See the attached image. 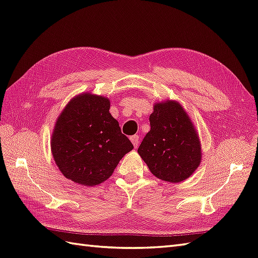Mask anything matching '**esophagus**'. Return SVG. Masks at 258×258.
Masks as SVG:
<instances>
[{
    "instance_id": "34e87169",
    "label": "esophagus",
    "mask_w": 258,
    "mask_h": 258,
    "mask_svg": "<svg viewBox=\"0 0 258 258\" xmlns=\"http://www.w3.org/2000/svg\"><path fill=\"white\" fill-rule=\"evenodd\" d=\"M130 140H131V142H133L134 147H135V148H138V146H139L140 137L138 136V135H135V136H133V137H130Z\"/></svg>"
}]
</instances>
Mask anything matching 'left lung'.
<instances>
[{
	"mask_svg": "<svg viewBox=\"0 0 258 258\" xmlns=\"http://www.w3.org/2000/svg\"><path fill=\"white\" fill-rule=\"evenodd\" d=\"M151 130L143 138L138 153L154 176L180 183L202 162V146L194 123L176 100L154 104L150 115Z\"/></svg>",
	"mask_w": 258,
	"mask_h": 258,
	"instance_id": "1",
	"label": "left lung"
}]
</instances>
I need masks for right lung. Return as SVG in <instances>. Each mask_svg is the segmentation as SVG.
I'll return each instance as SVG.
<instances>
[{
    "mask_svg": "<svg viewBox=\"0 0 258 258\" xmlns=\"http://www.w3.org/2000/svg\"><path fill=\"white\" fill-rule=\"evenodd\" d=\"M109 108L107 97L82 93L68 103L56 119L50 142L52 156L63 176L74 183H103L134 149Z\"/></svg>",
    "mask_w": 258,
    "mask_h": 258,
    "instance_id": "add662e5",
    "label": "right lung"
}]
</instances>
